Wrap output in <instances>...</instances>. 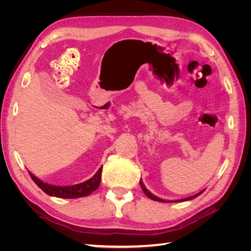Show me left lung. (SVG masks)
<instances>
[{"instance_id": "left-lung-1", "label": "left lung", "mask_w": 251, "mask_h": 251, "mask_svg": "<svg viewBox=\"0 0 251 251\" xmlns=\"http://www.w3.org/2000/svg\"><path fill=\"white\" fill-rule=\"evenodd\" d=\"M140 186H141V188H142V191H143V193L146 194L150 199H151V200H154V201H158V202H174V201H166V200H162V199H160V198H158V197H156V196H154L153 194L151 193H150L148 189L146 188V186H144V184H143V182L140 180ZM204 191H202V192H200L199 194H197V195H195V196H192V197H188V198H185V199H181V200H176L175 202H182V201H187V200H192V199H194V198H196V197H198V196H200L202 193H203Z\"/></svg>"}]
</instances>
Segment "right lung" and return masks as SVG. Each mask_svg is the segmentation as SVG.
<instances>
[{"mask_svg": "<svg viewBox=\"0 0 251 251\" xmlns=\"http://www.w3.org/2000/svg\"><path fill=\"white\" fill-rule=\"evenodd\" d=\"M101 172H102V166L96 172V174L91 179L82 182V183L71 185V186L51 185L48 183H45V182H43L39 178H36L30 172H29V175L30 177H31V179L34 181V183L47 195L54 196V197H57V198L75 199V198H80V197L89 196L94 191H96L100 184Z\"/></svg>", "mask_w": 251, "mask_h": 251, "instance_id": "obj_1", "label": "right lung"}]
</instances>
